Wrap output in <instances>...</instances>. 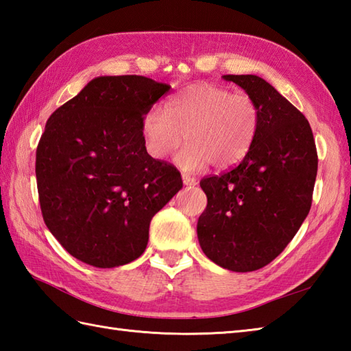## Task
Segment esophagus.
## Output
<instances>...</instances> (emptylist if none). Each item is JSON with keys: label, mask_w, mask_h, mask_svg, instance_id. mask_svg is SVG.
Masks as SVG:
<instances>
[{"label": "esophagus", "mask_w": 351, "mask_h": 351, "mask_svg": "<svg viewBox=\"0 0 351 351\" xmlns=\"http://www.w3.org/2000/svg\"><path fill=\"white\" fill-rule=\"evenodd\" d=\"M182 182H184V185H189V187H193V185L197 184L195 178H191L190 175H185V173L182 175Z\"/></svg>", "instance_id": "1"}]
</instances>
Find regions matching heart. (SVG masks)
Instances as JSON below:
<instances>
[{"label":"heart","mask_w":351,"mask_h":351,"mask_svg":"<svg viewBox=\"0 0 351 351\" xmlns=\"http://www.w3.org/2000/svg\"><path fill=\"white\" fill-rule=\"evenodd\" d=\"M261 111L255 99L225 87L197 83L160 108L149 110L141 123L146 152L166 160L182 140L189 141L178 155V167L189 173L214 167L226 169L241 161L258 134Z\"/></svg>","instance_id":"b5f03b06"}]
</instances>
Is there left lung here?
Returning <instances> with one entry per match:
<instances>
[{
    "mask_svg": "<svg viewBox=\"0 0 351 351\" xmlns=\"http://www.w3.org/2000/svg\"><path fill=\"white\" fill-rule=\"evenodd\" d=\"M255 99L258 134L237 167L204 178L197 221L205 255L230 271H255L280 255L309 214L318 156L311 125L256 75H223Z\"/></svg>",
    "mask_w": 351,
    "mask_h": 351,
    "instance_id": "1",
    "label": "left lung"
}]
</instances>
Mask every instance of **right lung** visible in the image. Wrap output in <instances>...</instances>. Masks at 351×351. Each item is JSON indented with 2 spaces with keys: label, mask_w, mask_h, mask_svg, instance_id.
Returning a JSON list of instances; mask_svg holds the SVG:
<instances>
[{
  "label": "right lung",
  "mask_w": 351,
  "mask_h": 351,
  "mask_svg": "<svg viewBox=\"0 0 351 351\" xmlns=\"http://www.w3.org/2000/svg\"><path fill=\"white\" fill-rule=\"evenodd\" d=\"M169 84L98 77L48 119L36 151L49 232L81 263L113 268L137 259L154 215L182 189L171 164L146 152L143 117Z\"/></svg>",
  "instance_id": "right-lung-1"
}]
</instances>
